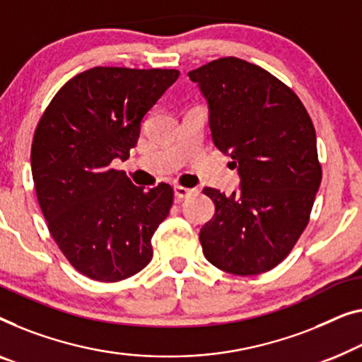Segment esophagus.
Segmentation results:
<instances>
[{
	"label": "esophagus",
	"instance_id": "34e87169",
	"mask_svg": "<svg viewBox=\"0 0 362 362\" xmlns=\"http://www.w3.org/2000/svg\"><path fill=\"white\" fill-rule=\"evenodd\" d=\"M191 194H194V189H189V187H182V186L175 187V197H176L177 202H181L182 199L189 197Z\"/></svg>",
	"mask_w": 362,
	"mask_h": 362
}]
</instances>
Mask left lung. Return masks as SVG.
<instances>
[{
  "label": "left lung",
  "mask_w": 362,
  "mask_h": 362,
  "mask_svg": "<svg viewBox=\"0 0 362 362\" xmlns=\"http://www.w3.org/2000/svg\"><path fill=\"white\" fill-rule=\"evenodd\" d=\"M187 76L209 103L214 144L242 177L228 197L204 187L216 204L199 233L204 256L225 272L261 274L286 259L310 220L322 182L312 119L289 86L237 57Z\"/></svg>",
  "instance_id": "1"
}]
</instances>
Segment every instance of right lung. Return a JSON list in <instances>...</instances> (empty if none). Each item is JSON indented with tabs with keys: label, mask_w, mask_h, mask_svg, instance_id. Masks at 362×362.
I'll use <instances>...</instances> for the list:
<instances>
[{
	"label": "right lung",
	"mask_w": 362,
	"mask_h": 362,
	"mask_svg": "<svg viewBox=\"0 0 362 362\" xmlns=\"http://www.w3.org/2000/svg\"><path fill=\"white\" fill-rule=\"evenodd\" d=\"M177 70L94 66L68 80L39 120L30 166L47 227L73 268L101 282L137 274L168 217L173 187L145 191L114 158H129L140 124Z\"/></svg>",
	"instance_id": "1"
}]
</instances>
